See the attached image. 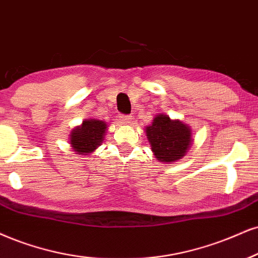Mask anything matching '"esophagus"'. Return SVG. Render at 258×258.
<instances>
[{"label":"esophagus","mask_w":258,"mask_h":258,"mask_svg":"<svg viewBox=\"0 0 258 258\" xmlns=\"http://www.w3.org/2000/svg\"><path fill=\"white\" fill-rule=\"evenodd\" d=\"M119 119H120V122L122 123H125V124H129V123H132V116H126V114H120L119 116Z\"/></svg>","instance_id":"34e87169"}]
</instances>
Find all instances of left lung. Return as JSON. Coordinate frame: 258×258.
Segmentation results:
<instances>
[{"instance_id":"8db88e82","label":"left lung","mask_w":258,"mask_h":258,"mask_svg":"<svg viewBox=\"0 0 258 258\" xmlns=\"http://www.w3.org/2000/svg\"><path fill=\"white\" fill-rule=\"evenodd\" d=\"M146 136L157 160L171 164L182 159L194 142L192 130L179 119L159 113L146 126Z\"/></svg>"}]
</instances>
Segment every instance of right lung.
<instances>
[{"mask_svg":"<svg viewBox=\"0 0 258 258\" xmlns=\"http://www.w3.org/2000/svg\"><path fill=\"white\" fill-rule=\"evenodd\" d=\"M107 123L95 118L85 119L80 125L75 126L69 135V144L76 154L90 155L103 142Z\"/></svg>","mask_w":258,"mask_h":258,"instance_id":"add662e5","label":"right lung"}]
</instances>
